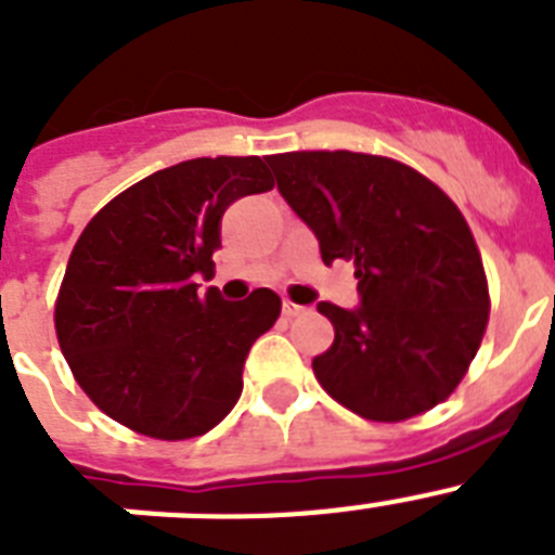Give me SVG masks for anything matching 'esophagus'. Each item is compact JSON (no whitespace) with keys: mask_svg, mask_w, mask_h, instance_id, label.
<instances>
[{"mask_svg":"<svg viewBox=\"0 0 555 555\" xmlns=\"http://www.w3.org/2000/svg\"><path fill=\"white\" fill-rule=\"evenodd\" d=\"M306 311H308L306 306H297V302L283 300V313H286V317H300V313H306Z\"/></svg>","mask_w":555,"mask_h":555,"instance_id":"34e87169","label":"esophagus"}]
</instances>
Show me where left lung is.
Wrapping results in <instances>:
<instances>
[{
    "label": "left lung",
    "instance_id": "obj_1",
    "mask_svg": "<svg viewBox=\"0 0 555 555\" xmlns=\"http://www.w3.org/2000/svg\"><path fill=\"white\" fill-rule=\"evenodd\" d=\"M267 164L322 261L356 263L358 306H317L336 331L313 358L322 389L375 423L442 403L489 320L487 274L453 199L411 166L364 152H286Z\"/></svg>",
    "mask_w": 555,
    "mask_h": 555
}]
</instances>
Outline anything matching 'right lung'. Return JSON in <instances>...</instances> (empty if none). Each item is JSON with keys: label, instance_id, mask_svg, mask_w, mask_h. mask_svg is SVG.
<instances>
[{"label": "right lung", "instance_id": "1", "mask_svg": "<svg viewBox=\"0 0 555 555\" xmlns=\"http://www.w3.org/2000/svg\"><path fill=\"white\" fill-rule=\"evenodd\" d=\"M274 185L258 155L194 158L113 197L77 238L55 331L77 384L111 420L155 439L208 434L242 395L255 338L281 313L258 288L228 302L214 274L228 205Z\"/></svg>", "mask_w": 555, "mask_h": 555}]
</instances>
